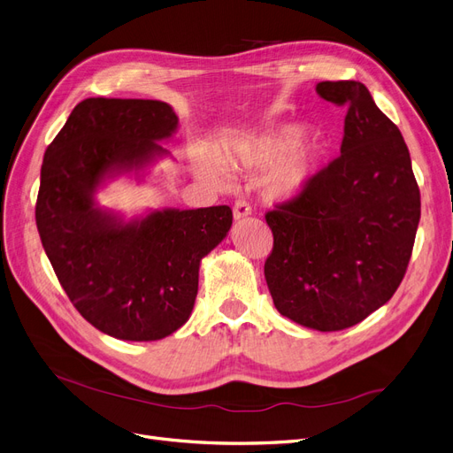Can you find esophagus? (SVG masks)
Segmentation results:
<instances>
[{"label": "esophagus", "mask_w": 453, "mask_h": 453, "mask_svg": "<svg viewBox=\"0 0 453 453\" xmlns=\"http://www.w3.org/2000/svg\"><path fill=\"white\" fill-rule=\"evenodd\" d=\"M252 214V209L246 203L244 199H237L235 205H233V216H235V220H242V218Z\"/></svg>", "instance_id": "obj_1"}]
</instances>
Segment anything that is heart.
I'll list each match as a JSON object with an SVG mask.
<instances>
[{
  "instance_id": "heart-1",
  "label": "heart",
  "mask_w": 453,
  "mask_h": 453,
  "mask_svg": "<svg viewBox=\"0 0 453 453\" xmlns=\"http://www.w3.org/2000/svg\"><path fill=\"white\" fill-rule=\"evenodd\" d=\"M321 145L315 138L300 134L291 123H281L246 138L237 147V160L252 170L271 165L266 190L274 199H293L303 194L317 175ZM196 172L218 187L227 182L224 164L211 153H199L194 160Z\"/></svg>"
}]
</instances>
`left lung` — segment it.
Instances as JSON below:
<instances>
[{"instance_id":"8db88e82","label":"left lung","mask_w":453,"mask_h":453,"mask_svg":"<svg viewBox=\"0 0 453 453\" xmlns=\"http://www.w3.org/2000/svg\"><path fill=\"white\" fill-rule=\"evenodd\" d=\"M347 106L340 157L310 187L265 216L274 246L265 280L276 310L306 328L364 321L399 288L420 222L407 143L360 81H321Z\"/></svg>"}]
</instances>
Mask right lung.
<instances>
[{
	"instance_id": "obj_1",
	"label": "right lung",
	"mask_w": 453,
	"mask_h": 453,
	"mask_svg": "<svg viewBox=\"0 0 453 453\" xmlns=\"http://www.w3.org/2000/svg\"><path fill=\"white\" fill-rule=\"evenodd\" d=\"M179 127L160 100L86 98L48 145L35 220L56 276L83 319L127 342H155L194 310L199 265L233 222L227 205L162 209L125 220L95 194L170 153Z\"/></svg>"
}]
</instances>
